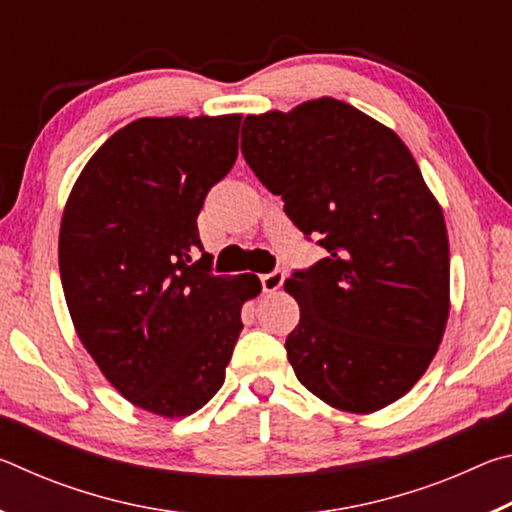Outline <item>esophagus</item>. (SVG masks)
Returning <instances> with one entry per match:
<instances>
[{"mask_svg": "<svg viewBox=\"0 0 512 512\" xmlns=\"http://www.w3.org/2000/svg\"><path fill=\"white\" fill-rule=\"evenodd\" d=\"M259 282H262V289L266 293H273V291H277L284 284V271H280V268H275V271H271V273L259 275Z\"/></svg>", "mask_w": 512, "mask_h": 512, "instance_id": "esophagus-1", "label": "esophagus"}]
</instances>
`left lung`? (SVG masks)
<instances>
[{"label": "left lung", "instance_id": "8db88e82", "mask_svg": "<svg viewBox=\"0 0 512 512\" xmlns=\"http://www.w3.org/2000/svg\"><path fill=\"white\" fill-rule=\"evenodd\" d=\"M241 153L298 230L327 250L287 280L300 323L287 357L329 406L400 400L436 354L449 316L443 210L391 128L336 99L248 115Z\"/></svg>", "mask_w": 512, "mask_h": 512}]
</instances>
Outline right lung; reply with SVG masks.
<instances>
[{
	"instance_id": "1",
	"label": "right lung",
	"mask_w": 512,
	"mask_h": 512,
	"mask_svg": "<svg viewBox=\"0 0 512 512\" xmlns=\"http://www.w3.org/2000/svg\"><path fill=\"white\" fill-rule=\"evenodd\" d=\"M241 115L144 117L85 164L58 237L85 350L128 402L185 418L223 386L257 277L212 273L196 219L239 153Z\"/></svg>"
}]
</instances>
